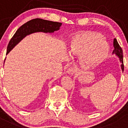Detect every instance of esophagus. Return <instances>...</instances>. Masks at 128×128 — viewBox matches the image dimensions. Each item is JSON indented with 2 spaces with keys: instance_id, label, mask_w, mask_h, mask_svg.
I'll list each match as a JSON object with an SVG mask.
<instances>
[{
  "instance_id": "34e87169",
  "label": "esophagus",
  "mask_w": 128,
  "mask_h": 128,
  "mask_svg": "<svg viewBox=\"0 0 128 128\" xmlns=\"http://www.w3.org/2000/svg\"><path fill=\"white\" fill-rule=\"evenodd\" d=\"M76 71L77 68H76V67H70L69 68H68L67 72H68V74H69V75H72V74H74Z\"/></svg>"
}]
</instances>
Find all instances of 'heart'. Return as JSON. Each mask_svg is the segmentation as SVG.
I'll use <instances>...</instances> for the list:
<instances>
[{
    "label": "heart",
    "instance_id": "b5f03b06",
    "mask_svg": "<svg viewBox=\"0 0 128 128\" xmlns=\"http://www.w3.org/2000/svg\"><path fill=\"white\" fill-rule=\"evenodd\" d=\"M110 46L103 37L92 32H83L76 34L70 44L72 54L82 56V62L86 66H92L100 62L107 56Z\"/></svg>",
    "mask_w": 128,
    "mask_h": 128
}]
</instances>
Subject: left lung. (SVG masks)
I'll return each instance as SVG.
<instances>
[{"label": "left lung", "mask_w": 128, "mask_h": 128, "mask_svg": "<svg viewBox=\"0 0 128 128\" xmlns=\"http://www.w3.org/2000/svg\"><path fill=\"white\" fill-rule=\"evenodd\" d=\"M113 46L114 49L113 50V54H115L117 55L120 58V60L121 62V69L122 70H124V64H123V56H122V50L120 46L119 45L116 39H114L113 41Z\"/></svg>", "instance_id": "1"}]
</instances>
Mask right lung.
Wrapping results in <instances>:
<instances>
[{"label": "right lung", "instance_id": "right-lung-1", "mask_svg": "<svg viewBox=\"0 0 128 128\" xmlns=\"http://www.w3.org/2000/svg\"><path fill=\"white\" fill-rule=\"evenodd\" d=\"M62 23L47 20L42 18H34L28 21L19 27L10 40L7 49V54L26 36L34 32L52 33L58 30Z\"/></svg>", "mask_w": 128, "mask_h": 128}]
</instances>
